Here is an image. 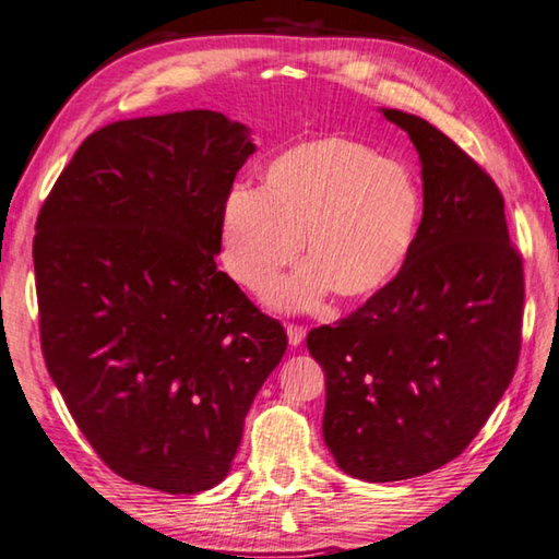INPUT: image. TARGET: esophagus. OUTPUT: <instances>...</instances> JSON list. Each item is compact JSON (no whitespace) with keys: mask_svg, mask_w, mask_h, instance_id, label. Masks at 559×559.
<instances>
[{"mask_svg":"<svg viewBox=\"0 0 559 559\" xmlns=\"http://www.w3.org/2000/svg\"><path fill=\"white\" fill-rule=\"evenodd\" d=\"M287 335H289V345L297 347V345H301L304 338H307V329L299 323H287Z\"/></svg>","mask_w":559,"mask_h":559,"instance_id":"obj_1","label":"esophagus"}]
</instances>
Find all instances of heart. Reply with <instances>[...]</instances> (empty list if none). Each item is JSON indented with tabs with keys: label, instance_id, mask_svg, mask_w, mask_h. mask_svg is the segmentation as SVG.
<instances>
[{
	"label": "heart",
	"instance_id": "obj_1",
	"mask_svg": "<svg viewBox=\"0 0 559 559\" xmlns=\"http://www.w3.org/2000/svg\"><path fill=\"white\" fill-rule=\"evenodd\" d=\"M424 194L402 165L370 145L325 135L267 165L262 189L236 187L224 204L230 275L258 289L304 255L299 275L272 284L277 307L307 309L325 292L362 301L386 289L414 252Z\"/></svg>",
	"mask_w": 559,
	"mask_h": 559
}]
</instances>
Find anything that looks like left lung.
<instances>
[{"label":"left lung","instance_id":"left-lung-1","mask_svg":"<svg viewBox=\"0 0 559 559\" xmlns=\"http://www.w3.org/2000/svg\"><path fill=\"white\" fill-rule=\"evenodd\" d=\"M384 116L420 155L414 252L386 289L307 335L325 374L323 440L365 481L426 475L472 443L519 365L525 299L497 182L436 126Z\"/></svg>","mask_w":559,"mask_h":559}]
</instances>
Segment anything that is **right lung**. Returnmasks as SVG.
I'll return each instance as SVG.
<instances>
[{"mask_svg":"<svg viewBox=\"0 0 559 559\" xmlns=\"http://www.w3.org/2000/svg\"><path fill=\"white\" fill-rule=\"evenodd\" d=\"M255 145L194 109L102 126L40 206V350L82 436L133 484L197 493L228 475L287 333L214 255Z\"/></svg>","mask_w":559,"mask_h":559,"instance_id":"add662e5","label":"right lung"}]
</instances>
